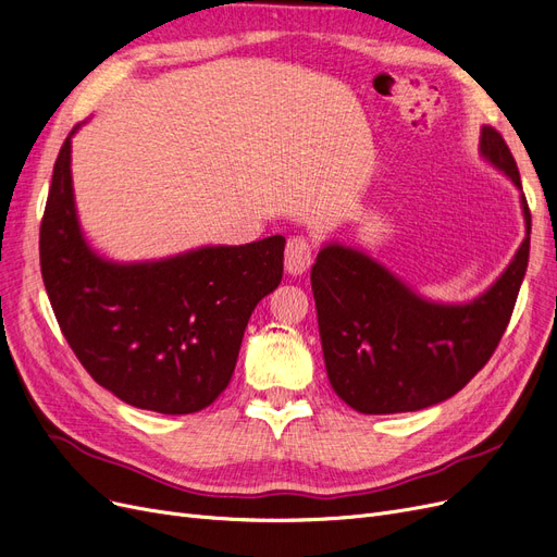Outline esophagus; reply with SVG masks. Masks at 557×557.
<instances>
[{"label":"esophagus","mask_w":557,"mask_h":557,"mask_svg":"<svg viewBox=\"0 0 557 557\" xmlns=\"http://www.w3.org/2000/svg\"><path fill=\"white\" fill-rule=\"evenodd\" d=\"M311 244L305 237H293L285 246V272L290 276H301L311 267Z\"/></svg>","instance_id":"obj_1"}]
</instances>
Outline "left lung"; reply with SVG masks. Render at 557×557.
Here are the masks:
<instances>
[{"instance_id":"obj_1","label":"left lung","mask_w":557,"mask_h":557,"mask_svg":"<svg viewBox=\"0 0 557 557\" xmlns=\"http://www.w3.org/2000/svg\"><path fill=\"white\" fill-rule=\"evenodd\" d=\"M479 150L518 188L525 239L474 299H428L369 252L339 242L318 250L311 288L320 344L334 393L350 409L379 416L434 407L476 376L509 325L528 272L532 218L499 132L483 125Z\"/></svg>"}]
</instances>
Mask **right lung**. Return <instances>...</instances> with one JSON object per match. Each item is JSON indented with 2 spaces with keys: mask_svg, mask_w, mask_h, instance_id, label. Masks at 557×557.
Here are the masks:
<instances>
[{
  "mask_svg": "<svg viewBox=\"0 0 557 557\" xmlns=\"http://www.w3.org/2000/svg\"><path fill=\"white\" fill-rule=\"evenodd\" d=\"M64 139L46 201L39 256L50 307L88 374L129 407L195 413L221 395L258 301L283 276L281 234L244 246L115 262L83 237Z\"/></svg>",
  "mask_w": 557,
  "mask_h": 557,
  "instance_id": "1",
  "label": "right lung"
}]
</instances>
